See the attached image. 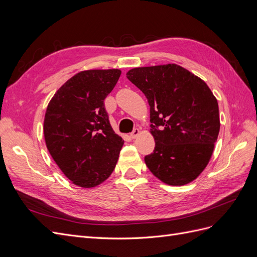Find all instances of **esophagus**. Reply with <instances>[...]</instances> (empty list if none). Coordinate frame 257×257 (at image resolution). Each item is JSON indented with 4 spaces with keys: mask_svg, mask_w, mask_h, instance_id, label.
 Instances as JSON below:
<instances>
[{
    "mask_svg": "<svg viewBox=\"0 0 257 257\" xmlns=\"http://www.w3.org/2000/svg\"><path fill=\"white\" fill-rule=\"evenodd\" d=\"M139 133H141V131H139V128H134L133 130V132H132V133H131V137L132 138H133V139H135L138 135H139Z\"/></svg>",
    "mask_w": 257,
    "mask_h": 257,
    "instance_id": "obj_1",
    "label": "esophagus"
}]
</instances>
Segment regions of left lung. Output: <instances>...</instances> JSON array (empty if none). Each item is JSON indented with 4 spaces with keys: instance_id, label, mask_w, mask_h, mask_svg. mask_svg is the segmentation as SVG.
Returning <instances> with one entry per match:
<instances>
[{
    "instance_id": "left-lung-1",
    "label": "left lung",
    "mask_w": 257,
    "mask_h": 257,
    "mask_svg": "<svg viewBox=\"0 0 257 257\" xmlns=\"http://www.w3.org/2000/svg\"><path fill=\"white\" fill-rule=\"evenodd\" d=\"M127 79L150 106L153 153L150 172L169 185H184L203 173L220 132L219 105L199 77L177 64L136 67Z\"/></svg>"
}]
</instances>
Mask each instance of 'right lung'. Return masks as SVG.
Listing matches in <instances>:
<instances>
[{
  "instance_id": "right-lung-1",
  "label": "right lung",
  "mask_w": 257,
  "mask_h": 257,
  "mask_svg": "<svg viewBox=\"0 0 257 257\" xmlns=\"http://www.w3.org/2000/svg\"><path fill=\"white\" fill-rule=\"evenodd\" d=\"M120 69H90L73 76L57 91L44 120L47 149L69 180L94 188L111 175L123 139L108 119L104 100Z\"/></svg>"
}]
</instances>
